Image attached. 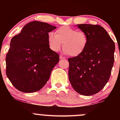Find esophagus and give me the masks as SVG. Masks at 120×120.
<instances>
[{
	"instance_id": "34e87169",
	"label": "esophagus",
	"mask_w": 120,
	"mask_h": 120,
	"mask_svg": "<svg viewBox=\"0 0 120 120\" xmlns=\"http://www.w3.org/2000/svg\"><path fill=\"white\" fill-rule=\"evenodd\" d=\"M59 58H60V59H65V57H64V56H61V55H60V57H59Z\"/></svg>"
}]
</instances>
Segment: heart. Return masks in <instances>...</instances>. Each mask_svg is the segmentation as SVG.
<instances>
[{"mask_svg": "<svg viewBox=\"0 0 120 120\" xmlns=\"http://www.w3.org/2000/svg\"><path fill=\"white\" fill-rule=\"evenodd\" d=\"M48 43L50 49L57 52L63 43V52L65 54L77 56L85 51L88 43L87 34L69 26H63L56 30L55 34H48Z\"/></svg>", "mask_w": 120, "mask_h": 120, "instance_id": "1", "label": "heart"}]
</instances>
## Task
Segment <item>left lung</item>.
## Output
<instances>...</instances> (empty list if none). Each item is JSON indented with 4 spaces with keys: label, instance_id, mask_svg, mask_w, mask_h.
<instances>
[{
    "label": "left lung",
    "instance_id": "1",
    "mask_svg": "<svg viewBox=\"0 0 120 120\" xmlns=\"http://www.w3.org/2000/svg\"><path fill=\"white\" fill-rule=\"evenodd\" d=\"M76 26L87 34L88 43L81 55L68 59L69 79L75 91L90 96L99 93L109 79L115 45L101 26L85 24Z\"/></svg>",
    "mask_w": 120,
    "mask_h": 120
}]
</instances>
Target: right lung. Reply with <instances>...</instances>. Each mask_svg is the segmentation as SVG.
Here are the masks:
<instances>
[{
  "label": "right lung",
  "mask_w": 120,
  "mask_h": 120,
  "mask_svg": "<svg viewBox=\"0 0 120 120\" xmlns=\"http://www.w3.org/2000/svg\"><path fill=\"white\" fill-rule=\"evenodd\" d=\"M56 27L47 23H27L12 38L7 54L6 74L18 90L39 91L46 85L59 55L49 49L48 34Z\"/></svg>",
  "instance_id": "obj_1"
}]
</instances>
